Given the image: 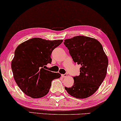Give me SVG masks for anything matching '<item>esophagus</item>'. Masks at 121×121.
<instances>
[{"label": "esophagus", "mask_w": 121, "mask_h": 121, "mask_svg": "<svg viewBox=\"0 0 121 121\" xmlns=\"http://www.w3.org/2000/svg\"><path fill=\"white\" fill-rule=\"evenodd\" d=\"M61 76H62V78H66L67 76V74H62L61 75Z\"/></svg>", "instance_id": "34e87169"}]
</instances>
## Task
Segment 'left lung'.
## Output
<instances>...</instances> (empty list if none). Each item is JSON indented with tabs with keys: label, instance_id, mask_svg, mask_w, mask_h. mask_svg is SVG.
<instances>
[{
	"label": "left lung",
	"instance_id": "obj_1",
	"mask_svg": "<svg viewBox=\"0 0 121 121\" xmlns=\"http://www.w3.org/2000/svg\"><path fill=\"white\" fill-rule=\"evenodd\" d=\"M65 45L75 63L81 66L80 75L74 76L72 87H65L75 98L91 96L105 78L108 59L101 43L94 38L79 35L65 40Z\"/></svg>",
	"mask_w": 121,
	"mask_h": 121
}]
</instances>
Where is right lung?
<instances>
[{"mask_svg": "<svg viewBox=\"0 0 121 121\" xmlns=\"http://www.w3.org/2000/svg\"><path fill=\"white\" fill-rule=\"evenodd\" d=\"M62 41L34 38L17 47L11 68L15 81L26 95L34 99L45 96L52 80L60 78V74L45 69L52 62V51Z\"/></svg>", "mask_w": 121, "mask_h": 121, "instance_id": "1", "label": "right lung"}]
</instances>
